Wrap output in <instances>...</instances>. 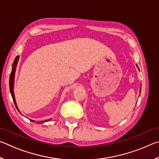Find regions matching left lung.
<instances>
[{"label": "left lung", "instance_id": "left-lung-1", "mask_svg": "<svg viewBox=\"0 0 159 159\" xmlns=\"http://www.w3.org/2000/svg\"><path fill=\"white\" fill-rule=\"evenodd\" d=\"M137 66H138V65H137ZM140 91H141V88H140Z\"/></svg>", "mask_w": 159, "mask_h": 159}]
</instances>
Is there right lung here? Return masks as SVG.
I'll list each match as a JSON object with an SVG mask.
<instances>
[{
    "mask_svg": "<svg viewBox=\"0 0 159 159\" xmlns=\"http://www.w3.org/2000/svg\"><path fill=\"white\" fill-rule=\"evenodd\" d=\"M19 58H20V56H17V57H15V60H14V62L12 64V71H11V74H10V93H11V95H12V98L13 99V102H14V103L16 106V108L17 109V110L19 111V112L20 113V110H19L18 107L17 106V103H16V101H15V94H14V90H13V87H14V80H15V71H16V67H17V64L18 62V60H19ZM45 121H48V120H45ZM43 123V122H42Z\"/></svg>",
    "mask_w": 159,
    "mask_h": 159,
    "instance_id": "add662e5",
    "label": "right lung"
}]
</instances>
